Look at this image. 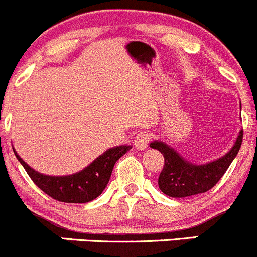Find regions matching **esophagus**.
Returning a JSON list of instances; mask_svg holds the SVG:
<instances>
[{
    "label": "esophagus",
    "instance_id": "esophagus-1",
    "mask_svg": "<svg viewBox=\"0 0 257 257\" xmlns=\"http://www.w3.org/2000/svg\"><path fill=\"white\" fill-rule=\"evenodd\" d=\"M151 140V135L149 132H140L134 140V145L137 150H145Z\"/></svg>",
    "mask_w": 257,
    "mask_h": 257
}]
</instances>
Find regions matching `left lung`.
<instances>
[{
  "mask_svg": "<svg viewBox=\"0 0 257 257\" xmlns=\"http://www.w3.org/2000/svg\"><path fill=\"white\" fill-rule=\"evenodd\" d=\"M242 137L243 131L241 130L227 154L205 165L191 164L165 142L152 141L150 147L159 150L165 159L164 169L159 176L160 190L170 197H187L209 191L220 181L236 157Z\"/></svg>",
  "mask_w": 257,
  "mask_h": 257,
  "instance_id": "8db88e82",
  "label": "left lung"
}]
</instances>
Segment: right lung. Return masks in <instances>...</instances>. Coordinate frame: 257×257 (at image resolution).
I'll use <instances>...</instances> for the list:
<instances>
[{
	"mask_svg": "<svg viewBox=\"0 0 257 257\" xmlns=\"http://www.w3.org/2000/svg\"><path fill=\"white\" fill-rule=\"evenodd\" d=\"M130 149L131 146L126 145L108 149L82 171L68 176H48V175L40 174L31 169L15 150L14 152L32 181L45 194L61 202L85 204L92 201L102 194L105 187L107 186L116 161Z\"/></svg>",
	"mask_w": 257,
	"mask_h": 257,
	"instance_id": "add662e5",
	"label": "right lung"
}]
</instances>
